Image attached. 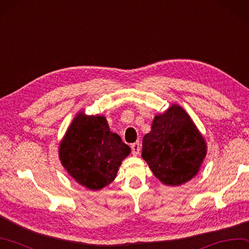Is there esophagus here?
Returning a JSON list of instances; mask_svg holds the SVG:
<instances>
[{
  "label": "esophagus",
  "instance_id": "obj_1",
  "mask_svg": "<svg viewBox=\"0 0 249 249\" xmlns=\"http://www.w3.org/2000/svg\"><path fill=\"white\" fill-rule=\"evenodd\" d=\"M140 151V144L139 142H134L132 143V152L134 156H138V153Z\"/></svg>",
  "mask_w": 249,
  "mask_h": 249
}]
</instances>
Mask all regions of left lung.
<instances>
[{
	"mask_svg": "<svg viewBox=\"0 0 249 249\" xmlns=\"http://www.w3.org/2000/svg\"><path fill=\"white\" fill-rule=\"evenodd\" d=\"M206 156V139L176 103L155 116L151 130L142 138V159L166 186H180L195 178Z\"/></svg>",
	"mask_w": 249,
	"mask_h": 249,
	"instance_id": "obj_1",
	"label": "left lung"
}]
</instances>
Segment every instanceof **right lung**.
<instances>
[{
    "instance_id": "obj_1",
    "label": "right lung",
    "mask_w": 249,
    "mask_h": 249,
    "mask_svg": "<svg viewBox=\"0 0 249 249\" xmlns=\"http://www.w3.org/2000/svg\"><path fill=\"white\" fill-rule=\"evenodd\" d=\"M130 147L110 130L106 116L79 111L58 146L62 165L76 183L99 191L115 179Z\"/></svg>"
}]
</instances>
